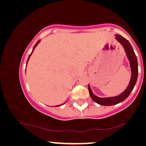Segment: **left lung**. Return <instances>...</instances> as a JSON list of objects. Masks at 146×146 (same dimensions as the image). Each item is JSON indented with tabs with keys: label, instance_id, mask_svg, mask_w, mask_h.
<instances>
[{
	"label": "left lung",
	"instance_id": "obj_1",
	"mask_svg": "<svg viewBox=\"0 0 146 146\" xmlns=\"http://www.w3.org/2000/svg\"><path fill=\"white\" fill-rule=\"evenodd\" d=\"M115 38L116 40H118L119 43L123 46L125 52H126V56L128 57V61H130V66L131 69V78L129 85L126 90L124 92H122L118 96H113V97H106V98H100L98 96L94 94L93 91L91 89L89 84L88 85V89L89 91V94L91 96L92 99L94 102L98 104L103 106H112L114 104H118L120 102L124 101L125 99L128 98V96L130 95L131 92L132 91L134 86L136 83L137 75H138V66H137V57L135 56V54L134 52L132 46L130 44L126 39H125L124 37H122L120 35H115Z\"/></svg>",
	"mask_w": 146,
	"mask_h": 146
}]
</instances>
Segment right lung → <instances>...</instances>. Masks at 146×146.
<instances>
[{"instance_id":"obj_1","label":"right lung","mask_w":146,"mask_h":146,"mask_svg":"<svg viewBox=\"0 0 146 146\" xmlns=\"http://www.w3.org/2000/svg\"><path fill=\"white\" fill-rule=\"evenodd\" d=\"M40 40H39V41H38V42H36V44H35V46H34V48H33V50H32V53H30V55H29V57H28V60H27V62H26V65H27V63H28V60H29V59H30V56H31V55H32V53H33V52H34V49L35 48H36V47L37 46H38V44H39V43H40ZM57 106H61V105H57Z\"/></svg>"}]
</instances>
